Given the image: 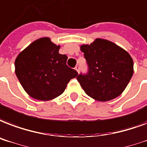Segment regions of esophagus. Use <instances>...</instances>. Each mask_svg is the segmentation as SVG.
I'll return each mask as SVG.
<instances>
[{
    "label": "esophagus",
    "mask_w": 147,
    "mask_h": 147,
    "mask_svg": "<svg viewBox=\"0 0 147 147\" xmlns=\"http://www.w3.org/2000/svg\"><path fill=\"white\" fill-rule=\"evenodd\" d=\"M75 69H76V71H78V72H79V71H80V66H79V65H76V68H75Z\"/></svg>",
    "instance_id": "obj_1"
}]
</instances>
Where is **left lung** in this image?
Listing matches in <instances>:
<instances>
[{"label": "left lung", "instance_id": "1", "mask_svg": "<svg viewBox=\"0 0 147 147\" xmlns=\"http://www.w3.org/2000/svg\"><path fill=\"white\" fill-rule=\"evenodd\" d=\"M88 71L77 76L86 93L101 102L113 99L126 88L133 74V61L125 50L109 41L97 38L81 46Z\"/></svg>", "mask_w": 147, "mask_h": 147}]
</instances>
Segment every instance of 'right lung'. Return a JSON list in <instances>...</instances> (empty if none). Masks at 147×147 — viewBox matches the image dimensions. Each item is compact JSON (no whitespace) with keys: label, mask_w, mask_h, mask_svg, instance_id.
Listing matches in <instances>:
<instances>
[{"label":"right lung","mask_w":147,"mask_h":147,"mask_svg":"<svg viewBox=\"0 0 147 147\" xmlns=\"http://www.w3.org/2000/svg\"><path fill=\"white\" fill-rule=\"evenodd\" d=\"M49 38L34 41L15 60V73L32 98L46 101L60 96L78 72L66 65L68 57Z\"/></svg>","instance_id":"obj_1"}]
</instances>
